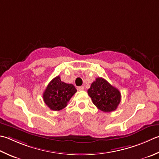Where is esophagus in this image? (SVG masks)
<instances>
[{
  "instance_id": "esophagus-1",
  "label": "esophagus",
  "mask_w": 159,
  "mask_h": 159,
  "mask_svg": "<svg viewBox=\"0 0 159 159\" xmlns=\"http://www.w3.org/2000/svg\"><path fill=\"white\" fill-rule=\"evenodd\" d=\"M77 89L79 90V91H83V90L85 89V88H84L83 86H80V87H78Z\"/></svg>"
}]
</instances>
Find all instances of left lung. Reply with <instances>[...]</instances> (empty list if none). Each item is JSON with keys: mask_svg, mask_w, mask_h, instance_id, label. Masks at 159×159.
<instances>
[{"mask_svg": "<svg viewBox=\"0 0 159 159\" xmlns=\"http://www.w3.org/2000/svg\"><path fill=\"white\" fill-rule=\"evenodd\" d=\"M88 93L99 110L105 112L116 110L120 102L121 95L119 89L114 88L102 78H96Z\"/></svg>", "mask_w": 159, "mask_h": 159, "instance_id": "obj_1", "label": "left lung"}]
</instances>
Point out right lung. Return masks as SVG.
<instances>
[{
  "mask_svg": "<svg viewBox=\"0 0 159 159\" xmlns=\"http://www.w3.org/2000/svg\"><path fill=\"white\" fill-rule=\"evenodd\" d=\"M76 91L72 84L61 81L60 76H58L47 86L43 94V100L50 110L59 111L67 106V102Z\"/></svg>",
  "mask_w": 159,
  "mask_h": 159,
  "instance_id": "obj_1",
  "label": "right lung"
}]
</instances>
